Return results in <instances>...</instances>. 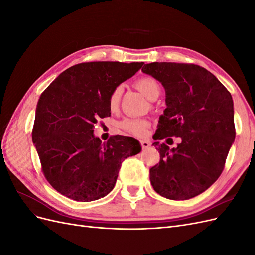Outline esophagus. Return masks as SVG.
Returning <instances> with one entry per match:
<instances>
[{
    "label": "esophagus",
    "mask_w": 255,
    "mask_h": 255,
    "mask_svg": "<svg viewBox=\"0 0 255 255\" xmlns=\"http://www.w3.org/2000/svg\"><path fill=\"white\" fill-rule=\"evenodd\" d=\"M140 144H141L142 149H148L150 146V142L146 141V140H140Z\"/></svg>",
    "instance_id": "obj_1"
}]
</instances>
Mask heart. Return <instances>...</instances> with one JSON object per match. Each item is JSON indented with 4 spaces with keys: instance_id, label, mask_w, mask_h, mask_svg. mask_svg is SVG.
Here are the masks:
<instances>
[{
    "instance_id": "heart-1",
    "label": "heart",
    "mask_w": 255,
    "mask_h": 255,
    "mask_svg": "<svg viewBox=\"0 0 255 255\" xmlns=\"http://www.w3.org/2000/svg\"><path fill=\"white\" fill-rule=\"evenodd\" d=\"M135 87L141 91L151 101L156 100L161 92L160 84L152 76H142V78H139L135 82ZM122 91L123 88L121 86L115 87L112 90L109 97L110 111L116 112L119 109ZM119 127L123 130L134 136H142L145 133L146 128L150 127V121L144 118H126L119 123Z\"/></svg>"
}]
</instances>
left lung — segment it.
<instances>
[{"label": "left lung", "mask_w": 255, "mask_h": 255, "mask_svg": "<svg viewBox=\"0 0 255 255\" xmlns=\"http://www.w3.org/2000/svg\"><path fill=\"white\" fill-rule=\"evenodd\" d=\"M141 71L159 81L166 91L167 107L153 136L160 159L150 169L152 186L167 199L194 198L217 181L225 168L235 139L232 96L198 65L151 63ZM167 136L182 141L169 149L158 141Z\"/></svg>", "instance_id": "8db88e82"}]
</instances>
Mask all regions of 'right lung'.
<instances>
[{
  "label": "right lung",
  "instance_id": "add662e5",
  "mask_svg": "<svg viewBox=\"0 0 255 255\" xmlns=\"http://www.w3.org/2000/svg\"><path fill=\"white\" fill-rule=\"evenodd\" d=\"M143 63L91 61L68 68L37 104L32 138L51 186L75 201L89 202L113 190L121 163L141 146L132 137L112 136L102 143L94 125L111 116L109 97Z\"/></svg>",
  "mask_w": 255,
  "mask_h": 255
}]
</instances>
